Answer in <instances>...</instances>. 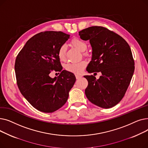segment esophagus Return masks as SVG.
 I'll list each match as a JSON object with an SVG mask.
<instances>
[{"instance_id":"esophagus-1","label":"esophagus","mask_w":148,"mask_h":148,"mask_svg":"<svg viewBox=\"0 0 148 148\" xmlns=\"http://www.w3.org/2000/svg\"><path fill=\"white\" fill-rule=\"evenodd\" d=\"M82 77V76L80 75H78V74H76V75H75V77H76L77 79H80Z\"/></svg>"}]
</instances>
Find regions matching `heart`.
I'll return each instance as SVG.
<instances>
[{
	"label": "heart",
	"instance_id": "1",
	"mask_svg": "<svg viewBox=\"0 0 148 148\" xmlns=\"http://www.w3.org/2000/svg\"><path fill=\"white\" fill-rule=\"evenodd\" d=\"M71 44L75 47L77 50L83 52L87 49V43L84 41L81 40L80 38H75L71 40ZM66 47L64 45H62L60 47V48L58 51V56L60 60L65 61L66 60ZM83 54L86 55V53L83 52ZM86 66V62L85 60H81L78 62H71V63L67 64L65 68L66 71L73 73L74 74H80L84 68Z\"/></svg>",
	"mask_w": 148,
	"mask_h": 148
}]
</instances>
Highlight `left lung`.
Segmentation results:
<instances>
[{"mask_svg": "<svg viewBox=\"0 0 148 148\" xmlns=\"http://www.w3.org/2000/svg\"><path fill=\"white\" fill-rule=\"evenodd\" d=\"M79 34L82 40H89L92 49L87 71L102 74L99 79L92 75L84 76L88 81L85 94L94 104L111 108L125 95L134 71L130 45L122 37L102 26L89 27Z\"/></svg>", "mask_w": 148, "mask_h": 148, "instance_id": "left-lung-1", "label": "left lung"}]
</instances>
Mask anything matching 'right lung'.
I'll list each match as a JSON object with an SVG mask.
<instances>
[{
	"label": "right lung",
	"instance_id": "right-lung-1",
	"mask_svg": "<svg viewBox=\"0 0 148 148\" xmlns=\"http://www.w3.org/2000/svg\"><path fill=\"white\" fill-rule=\"evenodd\" d=\"M70 35L62 32L45 31L27 41L15 59V72L18 89L38 110L52 113L66 102L75 82L73 73L62 70L58 51ZM61 73L49 77L53 70Z\"/></svg>",
	"mask_w": 148,
	"mask_h": 148
}]
</instances>
